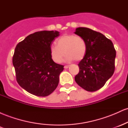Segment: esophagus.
<instances>
[{"label":"esophagus","instance_id":"esophagus-1","mask_svg":"<svg viewBox=\"0 0 128 128\" xmlns=\"http://www.w3.org/2000/svg\"><path fill=\"white\" fill-rule=\"evenodd\" d=\"M69 67V66H64V68H68Z\"/></svg>","mask_w":128,"mask_h":128}]
</instances>
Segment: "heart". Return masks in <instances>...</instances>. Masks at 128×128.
Instances as JSON below:
<instances>
[{
	"label": "heart",
	"instance_id": "obj_1",
	"mask_svg": "<svg viewBox=\"0 0 128 128\" xmlns=\"http://www.w3.org/2000/svg\"><path fill=\"white\" fill-rule=\"evenodd\" d=\"M56 46L50 48V54L53 61L60 63L66 55V62L75 60L80 61L86 55L87 45L84 38L74 34H65L56 41Z\"/></svg>",
	"mask_w": 128,
	"mask_h": 128
}]
</instances>
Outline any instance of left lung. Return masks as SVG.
<instances>
[{
    "label": "left lung",
    "mask_w": 128,
    "mask_h": 128,
    "mask_svg": "<svg viewBox=\"0 0 128 128\" xmlns=\"http://www.w3.org/2000/svg\"><path fill=\"white\" fill-rule=\"evenodd\" d=\"M76 34L84 38L87 50L79 62L74 79L80 87L95 92L103 87L115 70L116 51L112 42L104 35L87 28H76Z\"/></svg>",
    "instance_id": "8db88e82"
}]
</instances>
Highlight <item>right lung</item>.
Here are the masks:
<instances>
[{
	"label": "right lung",
	"mask_w": 128,
	"mask_h": 128,
	"mask_svg": "<svg viewBox=\"0 0 128 128\" xmlns=\"http://www.w3.org/2000/svg\"><path fill=\"white\" fill-rule=\"evenodd\" d=\"M59 32L43 30L26 36L16 46L12 57L20 86L35 96H49L56 88L64 66L53 61L50 48Z\"/></svg>",
	"instance_id": "obj_1"
}]
</instances>
